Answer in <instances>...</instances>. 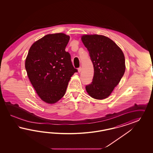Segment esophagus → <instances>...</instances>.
I'll list each match as a JSON object with an SVG mask.
<instances>
[{
    "label": "esophagus",
    "mask_w": 153,
    "mask_h": 153,
    "mask_svg": "<svg viewBox=\"0 0 153 153\" xmlns=\"http://www.w3.org/2000/svg\"><path fill=\"white\" fill-rule=\"evenodd\" d=\"M81 70H82V68H81V67H79V68H78V72H79V73H80V72H81Z\"/></svg>",
    "instance_id": "esophagus-1"
}]
</instances>
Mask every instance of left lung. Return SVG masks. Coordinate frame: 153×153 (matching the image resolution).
<instances>
[{
    "label": "left lung",
    "instance_id": "left-lung-1",
    "mask_svg": "<svg viewBox=\"0 0 153 153\" xmlns=\"http://www.w3.org/2000/svg\"><path fill=\"white\" fill-rule=\"evenodd\" d=\"M94 70L93 81L86 86L88 95L96 99L108 97L125 72V58L120 48L109 38L102 35H83Z\"/></svg>",
    "mask_w": 153,
    "mask_h": 153
}]
</instances>
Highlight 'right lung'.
Wrapping results in <instances>:
<instances>
[{"instance_id": "right-lung-1", "label": "right lung", "mask_w": 153, "mask_h": 153, "mask_svg": "<svg viewBox=\"0 0 153 153\" xmlns=\"http://www.w3.org/2000/svg\"><path fill=\"white\" fill-rule=\"evenodd\" d=\"M70 36L63 33L46 35L29 49L25 61L28 79L43 101L53 104L65 95L74 68L65 51Z\"/></svg>"}]
</instances>
